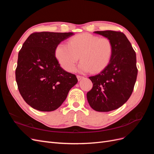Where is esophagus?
Segmentation results:
<instances>
[{
	"mask_svg": "<svg viewBox=\"0 0 154 154\" xmlns=\"http://www.w3.org/2000/svg\"><path fill=\"white\" fill-rule=\"evenodd\" d=\"M77 78H78V81H80V80H82V79L84 78V77L82 76H80V75H78V76H77Z\"/></svg>",
	"mask_w": 154,
	"mask_h": 154,
	"instance_id": "34e87169",
	"label": "esophagus"
}]
</instances>
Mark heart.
<instances>
[{"mask_svg": "<svg viewBox=\"0 0 154 154\" xmlns=\"http://www.w3.org/2000/svg\"><path fill=\"white\" fill-rule=\"evenodd\" d=\"M113 54V45L106 38L83 33L72 37L69 44L60 43L55 48L54 54L65 70L72 72L79 59L81 72H98L109 64Z\"/></svg>", "mask_w": 154, "mask_h": 154, "instance_id": "1", "label": "heart"}]
</instances>
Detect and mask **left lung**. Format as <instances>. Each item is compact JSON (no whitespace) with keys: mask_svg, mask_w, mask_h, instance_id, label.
I'll return each mask as SVG.
<instances>
[{"mask_svg":"<svg viewBox=\"0 0 154 154\" xmlns=\"http://www.w3.org/2000/svg\"><path fill=\"white\" fill-rule=\"evenodd\" d=\"M94 32L111 41L113 54L105 69L89 77L93 86L87 98L94 110L109 112L122 106L132 94L137 75L136 54L123 32L109 30Z\"/></svg>","mask_w":154,"mask_h":154,"instance_id":"8db88e82","label":"left lung"}]
</instances>
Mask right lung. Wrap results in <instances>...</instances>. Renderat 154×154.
<instances>
[{
  "mask_svg": "<svg viewBox=\"0 0 154 154\" xmlns=\"http://www.w3.org/2000/svg\"><path fill=\"white\" fill-rule=\"evenodd\" d=\"M73 32H34L18 53L16 82L22 97L32 108L43 112L57 109L70 89L78 82L76 76L63 70L54 51Z\"/></svg>",
  "mask_w": 154,
  "mask_h": 154,
  "instance_id": "obj_1",
  "label": "right lung"
}]
</instances>
